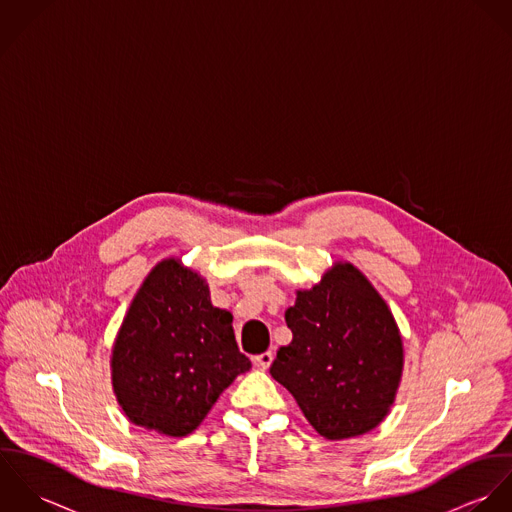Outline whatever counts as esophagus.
<instances>
[{"label":"esophagus","mask_w":512,"mask_h":512,"mask_svg":"<svg viewBox=\"0 0 512 512\" xmlns=\"http://www.w3.org/2000/svg\"><path fill=\"white\" fill-rule=\"evenodd\" d=\"M253 362H255V366H257V368L267 370V368L271 366V362H273V352H271V350H267V352H263V354H257V356L253 358Z\"/></svg>","instance_id":"obj_1"}]
</instances>
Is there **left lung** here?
<instances>
[{"mask_svg": "<svg viewBox=\"0 0 512 512\" xmlns=\"http://www.w3.org/2000/svg\"><path fill=\"white\" fill-rule=\"evenodd\" d=\"M293 340L277 350L271 376L326 439L374 429L394 404L404 348L396 320L370 281L338 263L285 312Z\"/></svg>", "mask_w": 512, "mask_h": 512, "instance_id": "obj_1", "label": "left lung"}]
</instances>
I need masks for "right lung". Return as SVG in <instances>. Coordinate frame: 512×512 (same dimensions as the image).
I'll return each instance as SVG.
<instances>
[{
  "mask_svg": "<svg viewBox=\"0 0 512 512\" xmlns=\"http://www.w3.org/2000/svg\"><path fill=\"white\" fill-rule=\"evenodd\" d=\"M231 312L209 303L204 279L158 263L136 293L112 350V386L128 419L170 437L192 433L251 360Z\"/></svg>",
  "mask_w": 512,
  "mask_h": 512,
  "instance_id": "right-lung-1",
  "label": "right lung"
}]
</instances>
